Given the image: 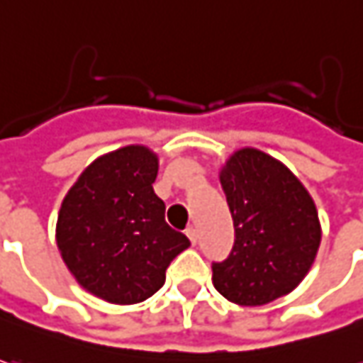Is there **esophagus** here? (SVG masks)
Segmentation results:
<instances>
[{"label": "esophagus", "instance_id": "obj_1", "mask_svg": "<svg viewBox=\"0 0 363 363\" xmlns=\"http://www.w3.org/2000/svg\"><path fill=\"white\" fill-rule=\"evenodd\" d=\"M186 237L191 239V243L193 245H196V241H199V233H196L194 227H189V229H186Z\"/></svg>", "mask_w": 363, "mask_h": 363}]
</instances>
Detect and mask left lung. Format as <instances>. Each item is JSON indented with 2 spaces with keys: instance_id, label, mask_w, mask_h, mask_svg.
<instances>
[{
  "instance_id": "obj_1",
  "label": "left lung",
  "mask_w": 363,
  "mask_h": 363,
  "mask_svg": "<svg viewBox=\"0 0 363 363\" xmlns=\"http://www.w3.org/2000/svg\"><path fill=\"white\" fill-rule=\"evenodd\" d=\"M219 181L235 227L231 255L213 263V285L237 306H265L291 294L311 269L321 225L301 181L257 148L227 158Z\"/></svg>"
}]
</instances>
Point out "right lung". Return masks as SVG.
Segmentation results:
<instances>
[{"label": "right lung", "mask_w": 363, "mask_h": 363, "mask_svg": "<svg viewBox=\"0 0 363 363\" xmlns=\"http://www.w3.org/2000/svg\"><path fill=\"white\" fill-rule=\"evenodd\" d=\"M157 174V152L122 146L88 164L62 201L60 255L74 279L108 303L132 306L157 294L170 261L191 245L164 220Z\"/></svg>", "instance_id": "add662e5"}]
</instances>
